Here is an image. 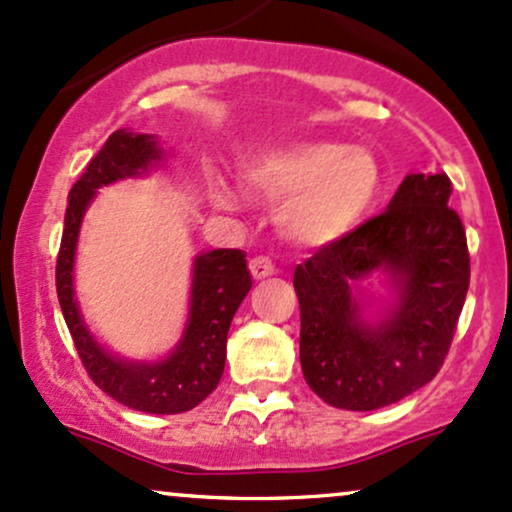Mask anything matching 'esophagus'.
Segmentation results:
<instances>
[{
  "label": "esophagus",
  "instance_id": "obj_1",
  "mask_svg": "<svg viewBox=\"0 0 512 512\" xmlns=\"http://www.w3.org/2000/svg\"><path fill=\"white\" fill-rule=\"evenodd\" d=\"M249 271H251V275H254V280H263V278H268V275L275 273V266L268 256H254L249 261Z\"/></svg>",
  "mask_w": 512,
  "mask_h": 512
}]
</instances>
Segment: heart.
<instances>
[{"instance_id": "heart-1", "label": "heart", "mask_w": 512, "mask_h": 512, "mask_svg": "<svg viewBox=\"0 0 512 512\" xmlns=\"http://www.w3.org/2000/svg\"><path fill=\"white\" fill-rule=\"evenodd\" d=\"M258 198L283 205L280 229L309 249L343 239L367 215L380 191V166L360 147L338 142H300L246 166ZM222 200L232 193L220 186Z\"/></svg>"}]
</instances>
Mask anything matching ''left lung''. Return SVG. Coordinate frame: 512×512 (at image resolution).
<instances>
[{"instance_id":"1","label":"left lung","mask_w":512,"mask_h":512,"mask_svg":"<svg viewBox=\"0 0 512 512\" xmlns=\"http://www.w3.org/2000/svg\"><path fill=\"white\" fill-rule=\"evenodd\" d=\"M450 195L445 171L409 174L382 215L295 268L302 372L326 404L375 411L438 375L469 290L467 232ZM372 270H387L400 292L377 325L352 295Z\"/></svg>"}]
</instances>
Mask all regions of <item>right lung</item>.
I'll return each mask as SVG.
<instances>
[{"label": "right lung", "instance_id": "obj_1", "mask_svg": "<svg viewBox=\"0 0 512 512\" xmlns=\"http://www.w3.org/2000/svg\"><path fill=\"white\" fill-rule=\"evenodd\" d=\"M159 159L162 149L152 135L116 130L108 137L70 191L55 285L74 348L96 387L135 411L183 413L195 409L217 387L225 370L229 324L246 292L251 290L244 251L215 249L195 258L186 333L174 353L159 363H132L103 350L84 326L72 290L79 225L96 188L145 174Z\"/></svg>", "mask_w": 512, "mask_h": 512}]
</instances>
